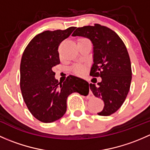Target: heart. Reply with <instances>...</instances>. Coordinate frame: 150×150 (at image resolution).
Instances as JSON below:
<instances>
[{
    "instance_id": "1",
    "label": "heart",
    "mask_w": 150,
    "mask_h": 150,
    "mask_svg": "<svg viewBox=\"0 0 150 150\" xmlns=\"http://www.w3.org/2000/svg\"><path fill=\"white\" fill-rule=\"evenodd\" d=\"M85 70V65L83 64H78L75 67H73V71L76 74L78 75H82Z\"/></svg>"
}]
</instances>
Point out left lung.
Masks as SVG:
<instances>
[{
	"instance_id": "1",
	"label": "left lung",
	"mask_w": 150,
	"mask_h": 150,
	"mask_svg": "<svg viewBox=\"0 0 150 150\" xmlns=\"http://www.w3.org/2000/svg\"><path fill=\"white\" fill-rule=\"evenodd\" d=\"M72 35L87 38L93 43V63L90 75L100 77L102 81L89 86L93 95L104 101L103 110L98 115L113 114L125 102L132 78L126 47L115 32L99 24L77 28Z\"/></svg>"
}]
</instances>
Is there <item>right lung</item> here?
Instances as JSON below:
<instances>
[{
	"mask_svg": "<svg viewBox=\"0 0 150 150\" xmlns=\"http://www.w3.org/2000/svg\"><path fill=\"white\" fill-rule=\"evenodd\" d=\"M75 28L43 32L32 39L22 54L20 64L22 96L31 114L43 122L56 121L65 114L67 99L72 93H88L87 81L69 75L64 82L60 83L53 71V67L60 63L59 46Z\"/></svg>",
	"mask_w": 150,
	"mask_h": 150,
	"instance_id": "add662e5",
	"label": "right lung"
}]
</instances>
